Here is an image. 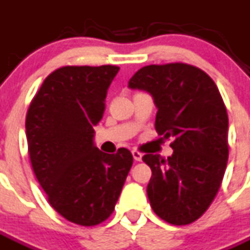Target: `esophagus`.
Returning a JSON list of instances; mask_svg holds the SVG:
<instances>
[{"instance_id":"esophagus-1","label":"esophagus","mask_w":250,"mask_h":250,"mask_svg":"<svg viewBox=\"0 0 250 250\" xmlns=\"http://www.w3.org/2000/svg\"><path fill=\"white\" fill-rule=\"evenodd\" d=\"M132 155H133V159H135L136 161H141L142 160V154L140 152V151L133 150V151H132Z\"/></svg>"}]
</instances>
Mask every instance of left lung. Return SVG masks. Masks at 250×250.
<instances>
[{
  "label": "left lung",
  "instance_id": "obj_1",
  "mask_svg": "<svg viewBox=\"0 0 250 250\" xmlns=\"http://www.w3.org/2000/svg\"><path fill=\"white\" fill-rule=\"evenodd\" d=\"M128 87L152 95L155 129L173 137L167 160L147 154L150 205L160 219L188 225L206 212L221 186L229 157L226 106L213 80L187 63L150 64L132 76Z\"/></svg>",
  "mask_w": 250,
  "mask_h": 250
}]
</instances>
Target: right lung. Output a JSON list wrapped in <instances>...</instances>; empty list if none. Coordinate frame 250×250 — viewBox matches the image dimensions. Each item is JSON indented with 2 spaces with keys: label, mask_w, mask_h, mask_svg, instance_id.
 <instances>
[{
  "label": "right lung",
  "mask_w": 250,
  "mask_h": 250,
  "mask_svg": "<svg viewBox=\"0 0 250 250\" xmlns=\"http://www.w3.org/2000/svg\"><path fill=\"white\" fill-rule=\"evenodd\" d=\"M118 71L110 64L61 67L44 80L26 114L35 177L50 206L77 225H98L112 215L133 164L127 148L105 154L94 145V125Z\"/></svg>",
  "instance_id": "add662e5"
}]
</instances>
